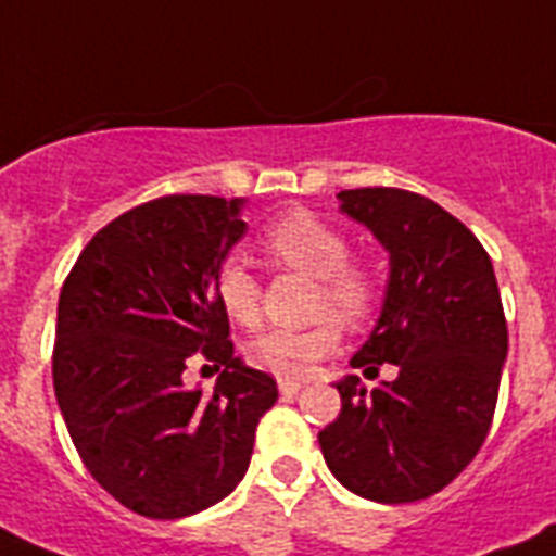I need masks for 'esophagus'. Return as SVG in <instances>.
<instances>
[{"instance_id":"esophagus-1","label":"esophagus","mask_w":556,"mask_h":556,"mask_svg":"<svg viewBox=\"0 0 556 556\" xmlns=\"http://www.w3.org/2000/svg\"><path fill=\"white\" fill-rule=\"evenodd\" d=\"M277 386H279V394H282V396H293V394H300L302 382L300 380H279Z\"/></svg>"}]
</instances>
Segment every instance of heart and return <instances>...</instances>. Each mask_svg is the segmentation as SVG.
<instances>
[{
  "instance_id": "heart-1",
  "label": "heart",
  "mask_w": 556,
  "mask_h": 556,
  "mask_svg": "<svg viewBox=\"0 0 556 556\" xmlns=\"http://www.w3.org/2000/svg\"><path fill=\"white\" fill-rule=\"evenodd\" d=\"M263 245L277 265L317 279V314H333L342 323L363 325L380 302V277L363 260L351 256L342 228L323 216L293 207L265 228ZM260 279L242 260L228 256L216 268V300L233 323L254 325L260 319ZM342 342L340 323L319 319L311 328H270L248 342V363L286 380L308 377L325 356L337 354Z\"/></svg>"
}]
</instances>
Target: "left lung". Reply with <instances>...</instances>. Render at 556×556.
<instances>
[{
	"mask_svg": "<svg viewBox=\"0 0 556 556\" xmlns=\"http://www.w3.org/2000/svg\"><path fill=\"white\" fill-rule=\"evenodd\" d=\"M342 211L391 256L377 328L351 359L394 382H337L340 417L319 431L331 473L374 503H417L477 457L497 408L508 325L480 239L437 202L403 188L340 191Z\"/></svg>",
	"mask_w": 556,
	"mask_h": 556,
	"instance_id": "1",
	"label": "left lung"
}]
</instances>
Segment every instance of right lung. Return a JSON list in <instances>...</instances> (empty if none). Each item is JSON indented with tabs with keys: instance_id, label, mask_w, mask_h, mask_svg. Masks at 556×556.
Masks as SVG:
<instances>
[{
	"instance_id": "1",
	"label": "right lung",
	"mask_w": 556,
	"mask_h": 556,
	"mask_svg": "<svg viewBox=\"0 0 556 556\" xmlns=\"http://www.w3.org/2000/svg\"><path fill=\"white\" fill-rule=\"evenodd\" d=\"M242 200L170 193L93 233L56 308L53 391L90 477L125 508L179 520L245 477L277 380L233 356L216 268L245 233ZM191 362L224 368L211 395ZM203 366V367H206Z\"/></svg>"
}]
</instances>
